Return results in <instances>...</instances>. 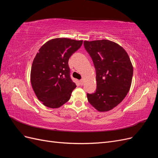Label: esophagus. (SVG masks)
Wrapping results in <instances>:
<instances>
[{
	"instance_id": "obj_1",
	"label": "esophagus",
	"mask_w": 158,
	"mask_h": 158,
	"mask_svg": "<svg viewBox=\"0 0 158 158\" xmlns=\"http://www.w3.org/2000/svg\"><path fill=\"white\" fill-rule=\"evenodd\" d=\"M84 80H80V84L81 85H82L84 84Z\"/></svg>"
}]
</instances>
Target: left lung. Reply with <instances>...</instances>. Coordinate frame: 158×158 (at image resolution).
I'll use <instances>...</instances> for the list:
<instances>
[{"label": "left lung", "instance_id": "1", "mask_svg": "<svg viewBox=\"0 0 158 158\" xmlns=\"http://www.w3.org/2000/svg\"><path fill=\"white\" fill-rule=\"evenodd\" d=\"M96 72L97 88L87 94L89 103L100 112L120 103L130 89L133 67L126 51L111 41H84Z\"/></svg>", "mask_w": 158, "mask_h": 158}]
</instances>
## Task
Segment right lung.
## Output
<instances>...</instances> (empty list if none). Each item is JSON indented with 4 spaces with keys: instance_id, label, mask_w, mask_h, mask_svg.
I'll return each mask as SVG.
<instances>
[{
    "instance_id": "obj_1",
    "label": "right lung",
    "mask_w": 158,
    "mask_h": 158,
    "mask_svg": "<svg viewBox=\"0 0 158 158\" xmlns=\"http://www.w3.org/2000/svg\"><path fill=\"white\" fill-rule=\"evenodd\" d=\"M83 41L68 38L49 40L39 49L31 69V83L38 99L46 107L59 108L76 87L70 75L69 58Z\"/></svg>"
}]
</instances>
